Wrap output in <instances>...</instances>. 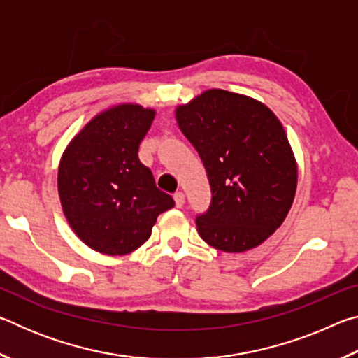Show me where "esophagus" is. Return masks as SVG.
<instances>
[{"label":"esophagus","mask_w":358,"mask_h":358,"mask_svg":"<svg viewBox=\"0 0 358 358\" xmlns=\"http://www.w3.org/2000/svg\"><path fill=\"white\" fill-rule=\"evenodd\" d=\"M173 201H175V205H177L178 208H181L185 205V194L183 192H175L173 194Z\"/></svg>","instance_id":"esophagus-1"}]
</instances>
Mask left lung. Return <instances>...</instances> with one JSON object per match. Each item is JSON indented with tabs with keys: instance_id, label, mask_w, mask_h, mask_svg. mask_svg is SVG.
Segmentation results:
<instances>
[{
	"instance_id": "obj_1",
	"label": "left lung",
	"mask_w": 358,
	"mask_h": 358,
	"mask_svg": "<svg viewBox=\"0 0 358 358\" xmlns=\"http://www.w3.org/2000/svg\"><path fill=\"white\" fill-rule=\"evenodd\" d=\"M178 128L207 169L208 211L199 235L224 252L262 245L294 203L299 167L276 115L250 96L211 88L175 108Z\"/></svg>"
}]
</instances>
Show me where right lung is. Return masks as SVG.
I'll use <instances>...</instances> for the list:
<instances>
[{"mask_svg": "<svg viewBox=\"0 0 358 358\" xmlns=\"http://www.w3.org/2000/svg\"><path fill=\"white\" fill-rule=\"evenodd\" d=\"M155 115L134 102L108 107L72 137L59 159L63 213L77 237L101 254L136 251L157 216L175 205L137 155Z\"/></svg>", "mask_w": 358, "mask_h": 358, "instance_id": "right-lung-1", "label": "right lung"}]
</instances>
